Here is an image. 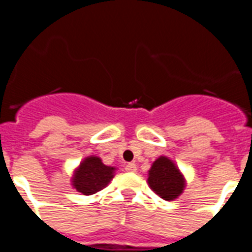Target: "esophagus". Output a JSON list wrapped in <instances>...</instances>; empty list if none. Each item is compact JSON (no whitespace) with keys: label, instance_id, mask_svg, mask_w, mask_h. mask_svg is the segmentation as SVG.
<instances>
[{"label":"esophagus","instance_id":"34e87169","mask_svg":"<svg viewBox=\"0 0 252 252\" xmlns=\"http://www.w3.org/2000/svg\"><path fill=\"white\" fill-rule=\"evenodd\" d=\"M126 172H135V171H137V165H135V163H128V164L126 165Z\"/></svg>","mask_w":252,"mask_h":252}]
</instances>
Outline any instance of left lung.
I'll use <instances>...</instances> for the list:
<instances>
[{
    "instance_id": "8db88e82",
    "label": "left lung",
    "mask_w": 252,
    "mask_h": 252,
    "mask_svg": "<svg viewBox=\"0 0 252 252\" xmlns=\"http://www.w3.org/2000/svg\"><path fill=\"white\" fill-rule=\"evenodd\" d=\"M147 182L152 191L165 201L178 198L187 185L178 165L167 156H160L152 163Z\"/></svg>"
}]
</instances>
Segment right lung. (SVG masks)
I'll return each instance as SVG.
<instances>
[{
	"label": "right lung",
	"mask_w": 252,
	"mask_h": 252,
	"mask_svg": "<svg viewBox=\"0 0 252 252\" xmlns=\"http://www.w3.org/2000/svg\"><path fill=\"white\" fill-rule=\"evenodd\" d=\"M117 168L104 164L98 156H89L80 162L71 176V186L81 194L90 196L101 191L114 178Z\"/></svg>",
	"instance_id": "right-lung-1"
}]
</instances>
